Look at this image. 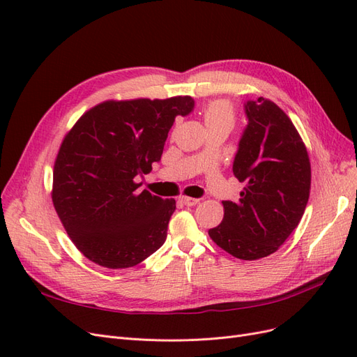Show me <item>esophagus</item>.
Instances as JSON below:
<instances>
[{
	"mask_svg": "<svg viewBox=\"0 0 357 357\" xmlns=\"http://www.w3.org/2000/svg\"><path fill=\"white\" fill-rule=\"evenodd\" d=\"M178 201H180L181 204L188 205V207H192V205H197L201 199H198V198H190V197H180Z\"/></svg>",
	"mask_w": 357,
	"mask_h": 357,
	"instance_id": "esophagus-1",
	"label": "esophagus"
}]
</instances>
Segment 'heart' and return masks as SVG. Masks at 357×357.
I'll use <instances>...</instances> for the list:
<instances>
[{"label":"heart","mask_w":357,"mask_h":357,"mask_svg":"<svg viewBox=\"0 0 357 357\" xmlns=\"http://www.w3.org/2000/svg\"><path fill=\"white\" fill-rule=\"evenodd\" d=\"M202 117L205 126L213 128V126H234L235 122V112L234 107L229 101L225 100H215L208 102L202 109Z\"/></svg>","instance_id":"b5f03b06"}]
</instances>
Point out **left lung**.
Instances as JSON below:
<instances>
[{"label":"left lung","mask_w":357,"mask_h":357,"mask_svg":"<svg viewBox=\"0 0 357 357\" xmlns=\"http://www.w3.org/2000/svg\"><path fill=\"white\" fill-rule=\"evenodd\" d=\"M248 119L234 159L244 183L238 201H223V220L208 231L225 252L256 261L278 250L299 225L311 189L307 147L280 107L259 96L244 104Z\"/></svg>","instance_id":"obj_1"}]
</instances>
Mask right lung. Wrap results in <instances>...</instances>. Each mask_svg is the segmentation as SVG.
<instances>
[{"label": "right lung", "mask_w": 357, "mask_h": 357, "mask_svg": "<svg viewBox=\"0 0 357 357\" xmlns=\"http://www.w3.org/2000/svg\"><path fill=\"white\" fill-rule=\"evenodd\" d=\"M192 96L109 100L86 112L63 137L53 167L52 201L70 240L93 264L123 269L167 240L174 199L138 192L135 176L160 160L176 116Z\"/></svg>", "instance_id": "1"}]
</instances>
